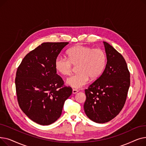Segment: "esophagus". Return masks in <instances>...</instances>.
I'll list each match as a JSON object with an SVG mask.
<instances>
[{"instance_id":"1","label":"esophagus","mask_w":146,"mask_h":146,"mask_svg":"<svg viewBox=\"0 0 146 146\" xmlns=\"http://www.w3.org/2000/svg\"><path fill=\"white\" fill-rule=\"evenodd\" d=\"M79 92V90H76V89H73V90H72V93L73 94H77L78 92Z\"/></svg>"}]
</instances>
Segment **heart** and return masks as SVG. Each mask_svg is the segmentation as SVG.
Wrapping results in <instances>:
<instances>
[{
	"instance_id": "heart-1",
	"label": "heart",
	"mask_w": 146,
	"mask_h": 146,
	"mask_svg": "<svg viewBox=\"0 0 146 146\" xmlns=\"http://www.w3.org/2000/svg\"><path fill=\"white\" fill-rule=\"evenodd\" d=\"M68 58L58 56L54 61L57 72L64 76L70 75L73 66L78 67L79 73L72 76L66 84L75 89H80L88 83L89 78L96 79L104 72L107 58L101 49H94L84 45H76L67 51Z\"/></svg>"
}]
</instances>
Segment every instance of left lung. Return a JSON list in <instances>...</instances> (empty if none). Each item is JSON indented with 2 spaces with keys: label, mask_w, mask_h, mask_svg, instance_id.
Masks as SVG:
<instances>
[{
  "label": "left lung",
  "mask_w": 146,
  "mask_h": 146,
  "mask_svg": "<svg viewBox=\"0 0 146 146\" xmlns=\"http://www.w3.org/2000/svg\"><path fill=\"white\" fill-rule=\"evenodd\" d=\"M107 58L101 76L85 89L84 110L97 123H105L115 117L123 108L130 85V74L121 54L104 41Z\"/></svg>",
  "instance_id": "obj_1"
}]
</instances>
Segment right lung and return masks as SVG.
<instances>
[{
    "instance_id": "1",
    "label": "right lung",
    "mask_w": 146,
    "mask_h": 146,
    "mask_svg": "<svg viewBox=\"0 0 146 146\" xmlns=\"http://www.w3.org/2000/svg\"><path fill=\"white\" fill-rule=\"evenodd\" d=\"M68 42H44L30 51L18 67L15 86L22 111L36 123L48 125L60 117L70 87L56 73L54 61Z\"/></svg>"
}]
</instances>
